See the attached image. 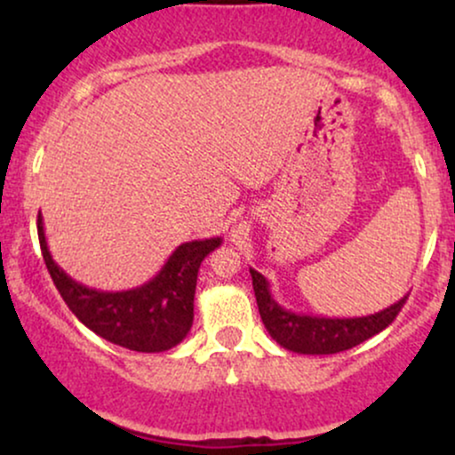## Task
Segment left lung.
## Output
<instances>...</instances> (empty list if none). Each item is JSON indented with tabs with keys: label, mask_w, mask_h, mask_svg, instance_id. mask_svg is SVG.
I'll return each mask as SVG.
<instances>
[{
	"label": "left lung",
	"mask_w": 455,
	"mask_h": 455,
	"mask_svg": "<svg viewBox=\"0 0 455 455\" xmlns=\"http://www.w3.org/2000/svg\"><path fill=\"white\" fill-rule=\"evenodd\" d=\"M250 275H252L260 318H263V325L269 331V336L282 348L299 355H333L357 347V344L377 336L379 331L391 325V321L398 316L406 297H409L404 295L395 304L368 316L331 318L297 315V312L282 307L271 297L269 282L265 280L263 274H259L257 269H250Z\"/></svg>",
	"instance_id": "1"
}]
</instances>
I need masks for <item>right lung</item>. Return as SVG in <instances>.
Listing matches in <instances>:
<instances>
[{
    "label": "right lung",
    "mask_w": 455,
    "mask_h": 455,
    "mask_svg": "<svg viewBox=\"0 0 455 455\" xmlns=\"http://www.w3.org/2000/svg\"><path fill=\"white\" fill-rule=\"evenodd\" d=\"M38 239L57 291L75 316L104 340L139 353L169 351L188 336L195 318L198 267L222 237L181 243L149 282L128 291H98L72 280L49 252L43 216Z\"/></svg>",
    "instance_id": "right-lung-1"
}]
</instances>
